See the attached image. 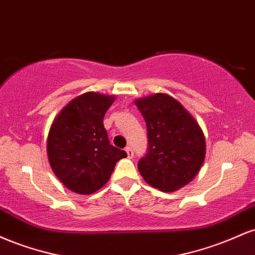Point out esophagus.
<instances>
[{"instance_id":"1","label":"esophagus","mask_w":255,"mask_h":255,"mask_svg":"<svg viewBox=\"0 0 255 255\" xmlns=\"http://www.w3.org/2000/svg\"><path fill=\"white\" fill-rule=\"evenodd\" d=\"M125 150H126V152H127V156H128V158H133V156H134V152H133V150H131V147H129V146H127V147H126Z\"/></svg>"}]
</instances>
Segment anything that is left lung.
Wrapping results in <instances>:
<instances>
[{
  "label": "left lung",
  "instance_id": "obj_1",
  "mask_svg": "<svg viewBox=\"0 0 255 255\" xmlns=\"http://www.w3.org/2000/svg\"><path fill=\"white\" fill-rule=\"evenodd\" d=\"M147 127V151L137 162L144 180L172 192L198 174L205 159V136L191 114L164 93L135 101Z\"/></svg>",
  "mask_w": 255,
  "mask_h": 255
}]
</instances>
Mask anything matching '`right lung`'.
Listing matches in <instances>:
<instances>
[{"label": "right lung", "instance_id": "add662e5", "mask_svg": "<svg viewBox=\"0 0 255 255\" xmlns=\"http://www.w3.org/2000/svg\"><path fill=\"white\" fill-rule=\"evenodd\" d=\"M113 96L87 92L58 114L48 136L52 171L71 191L91 194L108 182L126 151L110 144L103 125Z\"/></svg>", "mask_w": 255, "mask_h": 255}]
</instances>
